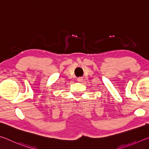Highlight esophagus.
<instances>
[{"mask_svg": "<svg viewBox=\"0 0 149 149\" xmlns=\"http://www.w3.org/2000/svg\"><path fill=\"white\" fill-rule=\"evenodd\" d=\"M77 81L79 82H81L82 81V78H81V77L78 78V79H77Z\"/></svg>", "mask_w": 149, "mask_h": 149, "instance_id": "esophagus-1", "label": "esophagus"}]
</instances>
